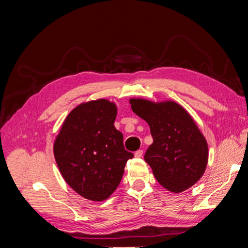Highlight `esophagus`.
<instances>
[{
  "label": "esophagus",
  "mask_w": 248,
  "mask_h": 248,
  "mask_svg": "<svg viewBox=\"0 0 248 248\" xmlns=\"http://www.w3.org/2000/svg\"><path fill=\"white\" fill-rule=\"evenodd\" d=\"M142 153H144L142 150H138V151H136V153H134V156H136L137 158H140V157L142 156Z\"/></svg>",
  "instance_id": "34e87169"
}]
</instances>
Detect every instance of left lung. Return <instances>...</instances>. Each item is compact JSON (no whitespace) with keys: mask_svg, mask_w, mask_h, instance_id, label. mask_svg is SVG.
Listing matches in <instances>:
<instances>
[{"mask_svg":"<svg viewBox=\"0 0 248 248\" xmlns=\"http://www.w3.org/2000/svg\"><path fill=\"white\" fill-rule=\"evenodd\" d=\"M129 102L150 126L153 144L144 158L157 181L175 193L196 184L207 167L208 145L191 116L174 101Z\"/></svg>","mask_w":248,"mask_h":248,"instance_id":"left-lung-1","label":"left lung"}]
</instances>
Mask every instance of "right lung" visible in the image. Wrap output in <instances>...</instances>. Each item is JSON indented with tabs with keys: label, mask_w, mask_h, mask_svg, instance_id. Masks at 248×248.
I'll return each mask as SVG.
<instances>
[{
	"label": "right lung",
	"mask_w": 248,
	"mask_h": 248,
	"mask_svg": "<svg viewBox=\"0 0 248 248\" xmlns=\"http://www.w3.org/2000/svg\"><path fill=\"white\" fill-rule=\"evenodd\" d=\"M116 117V104L107 99L81 103L67 116L55 140V159L65 181L90 201L107 200L133 157L115 128Z\"/></svg>",
	"instance_id": "add662e5"
}]
</instances>
